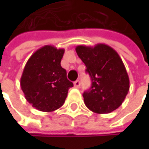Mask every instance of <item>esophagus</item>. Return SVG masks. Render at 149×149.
<instances>
[{"mask_svg": "<svg viewBox=\"0 0 149 149\" xmlns=\"http://www.w3.org/2000/svg\"><path fill=\"white\" fill-rule=\"evenodd\" d=\"M74 85L75 88H79V86H80V82H79V80L74 81Z\"/></svg>", "mask_w": 149, "mask_h": 149, "instance_id": "1", "label": "esophagus"}]
</instances>
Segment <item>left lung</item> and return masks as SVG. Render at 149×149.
Masks as SVG:
<instances>
[{
	"label": "left lung",
	"mask_w": 149,
	"mask_h": 149,
	"mask_svg": "<svg viewBox=\"0 0 149 149\" xmlns=\"http://www.w3.org/2000/svg\"><path fill=\"white\" fill-rule=\"evenodd\" d=\"M75 50L92 80L91 88L83 94L86 107L100 114L117 109L129 90V75L120 56L105 44L78 45Z\"/></svg>",
	"instance_id": "left-lung-1"
}]
</instances>
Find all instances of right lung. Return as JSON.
I'll return each mask as SVG.
<instances>
[{
  "instance_id": "add662e5",
  "label": "right lung",
  "mask_w": 149,
  "mask_h": 149,
  "mask_svg": "<svg viewBox=\"0 0 149 149\" xmlns=\"http://www.w3.org/2000/svg\"><path fill=\"white\" fill-rule=\"evenodd\" d=\"M64 49L45 45L26 62L20 78V87L32 107L42 112H52L64 104L73 83L60 65Z\"/></svg>"
}]
</instances>
